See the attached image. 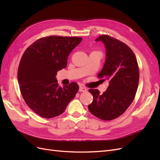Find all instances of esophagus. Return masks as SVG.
I'll return each mask as SVG.
<instances>
[{"label":"esophagus","mask_w":160,"mask_h":160,"mask_svg":"<svg viewBox=\"0 0 160 160\" xmlns=\"http://www.w3.org/2000/svg\"><path fill=\"white\" fill-rule=\"evenodd\" d=\"M79 91L80 92H85L87 91V89L85 88V87H83V86H80L79 87Z\"/></svg>","instance_id":"1"}]
</instances>
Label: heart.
Here are the masks:
<instances>
[{
    "instance_id": "b5f03b06",
    "label": "heart",
    "mask_w": 160,
    "mask_h": 160,
    "mask_svg": "<svg viewBox=\"0 0 160 160\" xmlns=\"http://www.w3.org/2000/svg\"><path fill=\"white\" fill-rule=\"evenodd\" d=\"M94 52H98V51H94Z\"/></svg>"
}]
</instances>
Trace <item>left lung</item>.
Wrapping results in <instances>:
<instances>
[{"label":"left lung","mask_w":160,"mask_h":160,"mask_svg":"<svg viewBox=\"0 0 160 160\" xmlns=\"http://www.w3.org/2000/svg\"><path fill=\"white\" fill-rule=\"evenodd\" d=\"M106 48V60L98 75L109 86L103 94L98 89H90L93 100L88 105L90 112L98 118L110 121L118 118L128 109L136 94L139 71L136 57L125 43L109 35L96 38Z\"/></svg>","instance_id":"left-lung-1"}]
</instances>
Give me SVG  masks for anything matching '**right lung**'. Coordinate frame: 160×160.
<instances>
[{
	"instance_id": "obj_1",
	"label": "right lung",
	"mask_w": 160,
	"mask_h": 160,
	"mask_svg": "<svg viewBox=\"0 0 160 160\" xmlns=\"http://www.w3.org/2000/svg\"><path fill=\"white\" fill-rule=\"evenodd\" d=\"M82 38L51 35L37 40L24 52L18 69V82L26 104L41 117L49 119L64 112L79 85L61 88L57 72L67 65V57Z\"/></svg>"
}]
</instances>
